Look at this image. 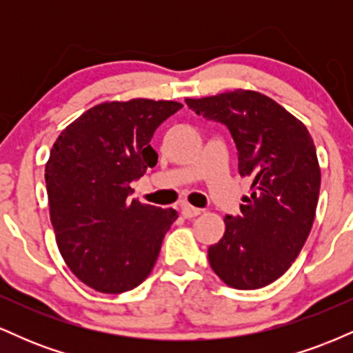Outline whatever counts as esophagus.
<instances>
[{"instance_id":"34e87169","label":"esophagus","mask_w":353,"mask_h":353,"mask_svg":"<svg viewBox=\"0 0 353 353\" xmlns=\"http://www.w3.org/2000/svg\"><path fill=\"white\" fill-rule=\"evenodd\" d=\"M201 212H202V210L197 209V208H194V205H189V204H182L181 205V214L185 219H192V217L199 216Z\"/></svg>"}]
</instances>
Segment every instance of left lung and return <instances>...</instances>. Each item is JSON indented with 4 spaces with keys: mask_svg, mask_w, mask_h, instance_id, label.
<instances>
[{
    "mask_svg": "<svg viewBox=\"0 0 353 353\" xmlns=\"http://www.w3.org/2000/svg\"><path fill=\"white\" fill-rule=\"evenodd\" d=\"M189 109L229 129L239 172L252 181L241 214L225 216V232L209 247V264L228 285L261 289L292 265L314 224L320 169L314 141L301 121L274 99L236 89Z\"/></svg>",
    "mask_w": 353,
    "mask_h": 353,
    "instance_id": "8db88e82",
    "label": "left lung"
}]
</instances>
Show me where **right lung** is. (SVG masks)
Returning a JSON list of instances; mask_svg holds the SVG:
<instances>
[{
  "instance_id": "add662e5",
  "label": "right lung",
  "mask_w": 353,
  "mask_h": 353,
  "mask_svg": "<svg viewBox=\"0 0 353 353\" xmlns=\"http://www.w3.org/2000/svg\"><path fill=\"white\" fill-rule=\"evenodd\" d=\"M182 108L131 99L91 108L61 132L46 164L51 224L71 272L91 289L121 294L151 274L174 209L131 201V182L157 164L154 131Z\"/></svg>"
}]
</instances>
